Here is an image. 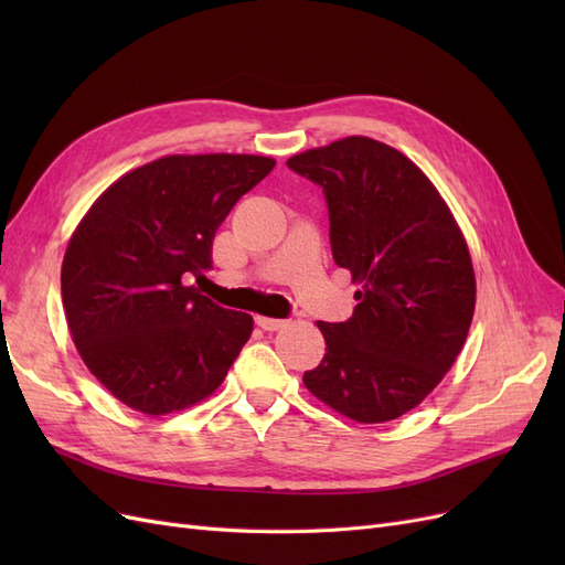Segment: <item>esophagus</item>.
<instances>
[{"label": "esophagus", "mask_w": 565, "mask_h": 565, "mask_svg": "<svg viewBox=\"0 0 565 565\" xmlns=\"http://www.w3.org/2000/svg\"><path fill=\"white\" fill-rule=\"evenodd\" d=\"M256 324H259L262 330H268V332H276L280 328H285L287 320H278V318H266V316H256Z\"/></svg>", "instance_id": "obj_1"}]
</instances>
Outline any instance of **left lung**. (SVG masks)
Listing matches in <instances>:
<instances>
[{"label": "left lung", "instance_id": "left-lung-1", "mask_svg": "<svg viewBox=\"0 0 565 565\" xmlns=\"http://www.w3.org/2000/svg\"><path fill=\"white\" fill-rule=\"evenodd\" d=\"M287 167L322 185L332 256L361 285L347 322H316L324 355L303 386L353 422L398 419L467 341L476 276L465 233L429 177L367 136L303 150Z\"/></svg>", "mask_w": 565, "mask_h": 565}]
</instances>
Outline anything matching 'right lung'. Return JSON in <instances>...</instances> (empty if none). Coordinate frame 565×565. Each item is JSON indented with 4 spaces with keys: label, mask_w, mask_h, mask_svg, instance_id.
Instances as JSON below:
<instances>
[{
    "label": "right lung",
    "mask_w": 565,
    "mask_h": 565,
    "mask_svg": "<svg viewBox=\"0 0 565 565\" xmlns=\"http://www.w3.org/2000/svg\"><path fill=\"white\" fill-rule=\"evenodd\" d=\"M276 160L237 152L164 156L110 183L73 231L61 268L67 330L113 396L150 417L210 398L252 334L183 285L212 266L233 204Z\"/></svg>",
    "instance_id": "obj_1"
}]
</instances>
